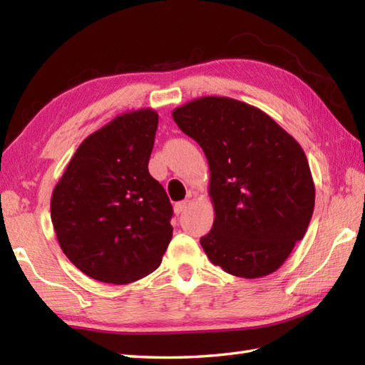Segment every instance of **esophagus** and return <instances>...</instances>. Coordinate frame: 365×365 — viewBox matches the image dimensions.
Here are the masks:
<instances>
[{"instance_id": "34e87169", "label": "esophagus", "mask_w": 365, "mask_h": 365, "mask_svg": "<svg viewBox=\"0 0 365 365\" xmlns=\"http://www.w3.org/2000/svg\"><path fill=\"white\" fill-rule=\"evenodd\" d=\"M187 207H188V200H182V202H177V204L174 205V213L178 216Z\"/></svg>"}]
</instances>
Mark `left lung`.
<instances>
[{"label":"left lung","instance_id":"obj_1","mask_svg":"<svg viewBox=\"0 0 365 365\" xmlns=\"http://www.w3.org/2000/svg\"><path fill=\"white\" fill-rule=\"evenodd\" d=\"M173 118L210 168L215 221L200 238L207 257L237 277L274 273L314 213L315 185L302 147L267 113L230 97L195 98Z\"/></svg>","mask_w":365,"mask_h":365}]
</instances>
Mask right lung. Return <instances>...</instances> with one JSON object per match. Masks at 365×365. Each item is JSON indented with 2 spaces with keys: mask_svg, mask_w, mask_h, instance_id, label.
Returning <instances> with one entry per match:
<instances>
[{
  "mask_svg": "<svg viewBox=\"0 0 365 365\" xmlns=\"http://www.w3.org/2000/svg\"><path fill=\"white\" fill-rule=\"evenodd\" d=\"M158 113L119 114L76 149L51 195L61 250L84 274L123 285L150 274L173 238V205L149 174Z\"/></svg>",
  "mask_w": 365,
  "mask_h": 365,
  "instance_id": "1",
  "label": "right lung"
}]
</instances>
